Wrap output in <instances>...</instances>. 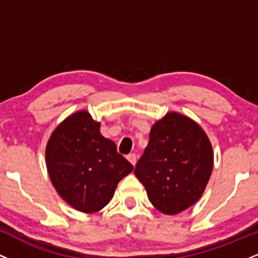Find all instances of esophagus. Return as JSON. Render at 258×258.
Wrapping results in <instances>:
<instances>
[{
    "mask_svg": "<svg viewBox=\"0 0 258 258\" xmlns=\"http://www.w3.org/2000/svg\"><path fill=\"white\" fill-rule=\"evenodd\" d=\"M127 160H128V161L131 162V164L133 165V166H135L136 162H137V155H136L135 153L128 154V155H127Z\"/></svg>",
    "mask_w": 258,
    "mask_h": 258,
    "instance_id": "esophagus-1",
    "label": "esophagus"
}]
</instances>
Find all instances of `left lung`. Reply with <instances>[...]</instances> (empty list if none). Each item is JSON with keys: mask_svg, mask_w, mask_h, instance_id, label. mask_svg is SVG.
Returning a JSON list of instances; mask_svg holds the SVG:
<instances>
[{"mask_svg": "<svg viewBox=\"0 0 258 258\" xmlns=\"http://www.w3.org/2000/svg\"><path fill=\"white\" fill-rule=\"evenodd\" d=\"M212 167L214 152L206 133L188 116L172 111L153 125L135 174L156 210L177 215L200 199Z\"/></svg>", "mask_w": 258, "mask_h": 258, "instance_id": "8db88e82", "label": "left lung"}]
</instances>
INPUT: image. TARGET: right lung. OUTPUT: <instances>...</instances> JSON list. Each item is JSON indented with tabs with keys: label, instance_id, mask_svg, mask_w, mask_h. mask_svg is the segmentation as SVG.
<instances>
[{
	"label": "right lung",
	"instance_id": "add662e5",
	"mask_svg": "<svg viewBox=\"0 0 258 258\" xmlns=\"http://www.w3.org/2000/svg\"><path fill=\"white\" fill-rule=\"evenodd\" d=\"M100 123L81 110L67 117L46 147V165L57 193L78 211L93 214L114 197L133 166L116 144L103 137Z\"/></svg>",
	"mask_w": 258,
	"mask_h": 258
}]
</instances>
